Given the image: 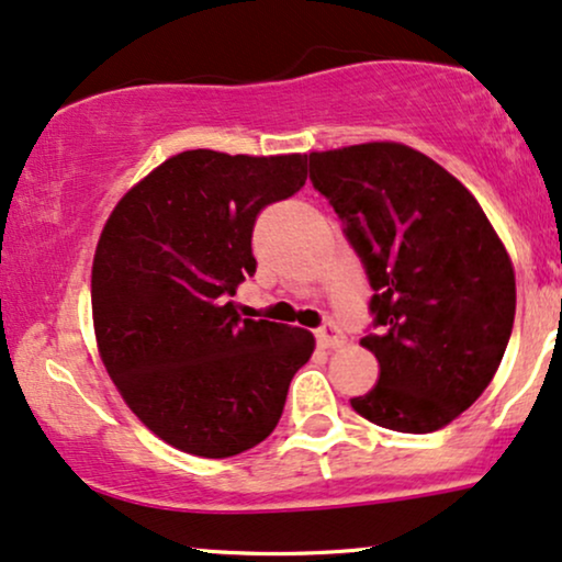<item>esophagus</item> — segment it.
Listing matches in <instances>:
<instances>
[{
	"mask_svg": "<svg viewBox=\"0 0 562 562\" xmlns=\"http://www.w3.org/2000/svg\"><path fill=\"white\" fill-rule=\"evenodd\" d=\"M315 338H317V344L323 346V349H341V346L346 344V336H344V330L338 328V325L334 323V321H328V323H323L321 328L315 330Z\"/></svg>",
	"mask_w": 562,
	"mask_h": 562,
	"instance_id": "esophagus-1",
	"label": "esophagus"
}]
</instances>
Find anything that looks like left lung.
I'll return each mask as SVG.
<instances>
[{
	"label": "left lung",
	"instance_id": "1",
	"mask_svg": "<svg viewBox=\"0 0 562 562\" xmlns=\"http://www.w3.org/2000/svg\"><path fill=\"white\" fill-rule=\"evenodd\" d=\"M372 286L362 338L378 385L351 408L425 435L467 412L495 378L514 330L516 279L495 228L459 179L401 143L310 154Z\"/></svg>",
	"mask_w": 562,
	"mask_h": 562
}]
</instances>
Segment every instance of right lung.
<instances>
[{
  "label": "right lung",
  "instance_id": "add662e5",
  "mask_svg": "<svg viewBox=\"0 0 562 562\" xmlns=\"http://www.w3.org/2000/svg\"><path fill=\"white\" fill-rule=\"evenodd\" d=\"M307 179V156L184 150L120 200L95 247L90 302L122 398L184 453L228 459L279 425L315 338L234 313L252 276V228Z\"/></svg>",
  "mask_w": 562,
  "mask_h": 562
}]
</instances>
